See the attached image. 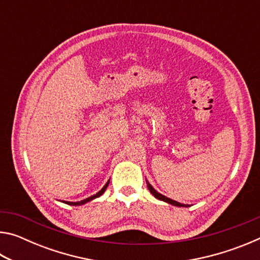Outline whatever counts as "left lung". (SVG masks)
<instances>
[{"label":"left lung","instance_id":"left-lung-1","mask_svg":"<svg viewBox=\"0 0 260 260\" xmlns=\"http://www.w3.org/2000/svg\"><path fill=\"white\" fill-rule=\"evenodd\" d=\"M148 189H149V190H150V192L152 193V195L155 196L156 199H158V200H160V201H164V202H166V203H170V204L175 205V206H184V204L178 203V202H175V201L171 200V199H167L166 196L161 195V193H159V192H158V191H156L155 189H153V188L151 187V184H149V183H148Z\"/></svg>","mask_w":260,"mask_h":260}]
</instances>
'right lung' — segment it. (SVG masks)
<instances>
[{"instance_id": "obj_1", "label": "right lung", "mask_w": 260, "mask_h": 260, "mask_svg": "<svg viewBox=\"0 0 260 260\" xmlns=\"http://www.w3.org/2000/svg\"><path fill=\"white\" fill-rule=\"evenodd\" d=\"M109 182L110 181H108L107 182V184H105V186L101 189V190L98 192V193H95V195H93V196H90V197H88V199H86V200H83V201H80V202H64V203H67V204H71V205H81V204H85V203H87V202H89V201H91V200H94V199H96V197H100L101 195H102V193L105 191V189L108 188V186H109Z\"/></svg>"}]
</instances>
